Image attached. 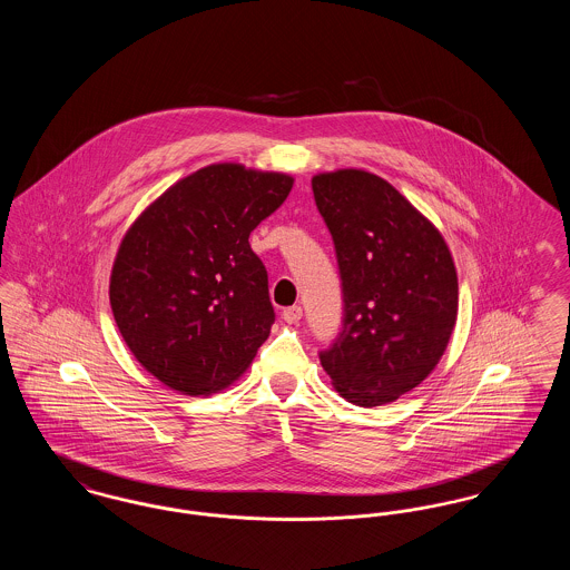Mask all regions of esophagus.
<instances>
[{
    "mask_svg": "<svg viewBox=\"0 0 570 570\" xmlns=\"http://www.w3.org/2000/svg\"><path fill=\"white\" fill-rule=\"evenodd\" d=\"M301 316H303V309H301V305H291V307H286L284 312H282V318L288 323V325H295L301 321Z\"/></svg>",
    "mask_w": 570,
    "mask_h": 570,
    "instance_id": "obj_1",
    "label": "esophagus"
}]
</instances>
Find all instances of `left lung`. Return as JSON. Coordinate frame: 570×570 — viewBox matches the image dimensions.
Listing matches in <instances>:
<instances>
[{
  "label": "left lung",
  "instance_id": "left-lung-1",
  "mask_svg": "<svg viewBox=\"0 0 570 570\" xmlns=\"http://www.w3.org/2000/svg\"><path fill=\"white\" fill-rule=\"evenodd\" d=\"M333 237L344 321L321 353L335 391L356 406L395 402L432 374L458 321V272L434 224L379 175L312 179Z\"/></svg>",
  "mask_w": 570,
  "mask_h": 570
}]
</instances>
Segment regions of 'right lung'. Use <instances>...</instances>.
I'll return each mask as SVG.
<instances>
[{"mask_svg": "<svg viewBox=\"0 0 570 570\" xmlns=\"http://www.w3.org/2000/svg\"><path fill=\"white\" fill-rule=\"evenodd\" d=\"M293 177L205 166L154 200L117 249L110 309L136 361L184 395H212L249 367L272 333L269 279L249 233Z\"/></svg>", "mask_w": 570, "mask_h": 570, "instance_id": "1", "label": "right lung"}]
</instances>
